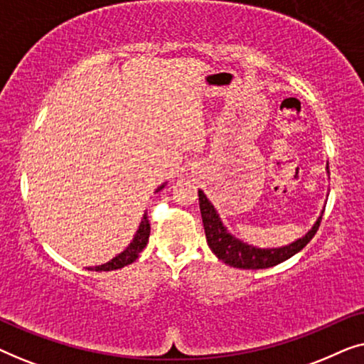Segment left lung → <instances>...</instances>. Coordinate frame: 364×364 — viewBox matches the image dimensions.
Masks as SVG:
<instances>
[{
    "mask_svg": "<svg viewBox=\"0 0 364 364\" xmlns=\"http://www.w3.org/2000/svg\"><path fill=\"white\" fill-rule=\"evenodd\" d=\"M198 203H200L202 222L203 228H205L207 243L208 247H210V250L215 253L218 260H222L223 263H227V265L230 267L243 268V270L270 268L288 260V258L300 252L303 247H306V243L315 237L323 217L321 213V215L318 217V220L315 222V225L311 227V230L308 232L305 237L298 238L296 242L290 243V245L280 248H257L248 245V243H243L242 240H238V238L227 232V228L223 227L217 210L213 208L210 200H208L205 193L202 191H198Z\"/></svg>",
    "mask_w": 364,
    "mask_h": 364,
    "instance_id": "left-lung-1",
    "label": "left lung"
}]
</instances>
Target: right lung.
Returning <instances> with one entry per match:
<instances>
[{
    "label": "right lung",
    "instance_id": "obj_1",
    "mask_svg": "<svg viewBox=\"0 0 364 364\" xmlns=\"http://www.w3.org/2000/svg\"><path fill=\"white\" fill-rule=\"evenodd\" d=\"M161 188H159V191H161ZM149 235H151V223H149L147 213H144V218H142L141 225H139L137 233L134 235V240L131 242V245H129L122 253H119L117 257H114L111 262L104 263V265L94 267V268H91V270L111 272V270H119V268H122L126 265H131L132 262H136L139 253H141L144 248H146L147 242H149Z\"/></svg>",
    "mask_w": 364,
    "mask_h": 364
}]
</instances>
